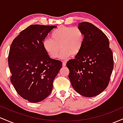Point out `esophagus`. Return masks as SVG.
Masks as SVG:
<instances>
[{
  "instance_id": "obj_1",
  "label": "esophagus",
  "mask_w": 123,
  "mask_h": 123,
  "mask_svg": "<svg viewBox=\"0 0 123 123\" xmlns=\"http://www.w3.org/2000/svg\"><path fill=\"white\" fill-rule=\"evenodd\" d=\"M66 61H62V66H66Z\"/></svg>"
}]
</instances>
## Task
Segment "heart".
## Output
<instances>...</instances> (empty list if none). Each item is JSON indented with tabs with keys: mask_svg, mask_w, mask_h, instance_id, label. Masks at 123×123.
Instances as JSON below:
<instances>
[{
	"mask_svg": "<svg viewBox=\"0 0 123 123\" xmlns=\"http://www.w3.org/2000/svg\"><path fill=\"white\" fill-rule=\"evenodd\" d=\"M51 37L44 39L43 47L46 53L53 59L57 58L61 47L60 57L66 58L80 53L83 46L85 36L79 28L61 26L51 33Z\"/></svg>",
	"mask_w": 123,
	"mask_h": 123,
	"instance_id": "obj_1",
	"label": "heart"
}]
</instances>
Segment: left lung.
Returning a JSON list of instances; mask_svg holds the SVG:
<instances>
[{
  "mask_svg": "<svg viewBox=\"0 0 123 123\" xmlns=\"http://www.w3.org/2000/svg\"><path fill=\"white\" fill-rule=\"evenodd\" d=\"M79 27L85 39L81 51L66 63L73 88L86 97L98 95L108 86L113 69V57L109 39L92 24L83 22Z\"/></svg>",
  "mask_w": 123,
  "mask_h": 123,
  "instance_id": "1",
  "label": "left lung"
}]
</instances>
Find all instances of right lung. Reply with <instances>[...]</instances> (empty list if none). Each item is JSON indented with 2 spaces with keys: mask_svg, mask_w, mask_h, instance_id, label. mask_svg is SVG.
<instances>
[{
  "mask_svg": "<svg viewBox=\"0 0 123 123\" xmlns=\"http://www.w3.org/2000/svg\"><path fill=\"white\" fill-rule=\"evenodd\" d=\"M55 27L30 25L11 44L8 57L11 82L18 94L30 102H40L50 95L62 68V63L50 58L43 47L48 33Z\"/></svg>",
  "mask_w": 123,
  "mask_h": 123,
  "instance_id": "add662e5",
  "label": "right lung"
}]
</instances>
